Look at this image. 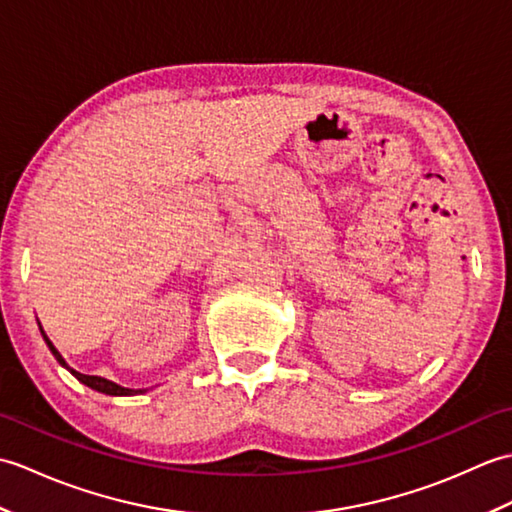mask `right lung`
Returning a JSON list of instances; mask_svg holds the SVG:
<instances>
[{"instance_id": "obj_1", "label": "right lung", "mask_w": 512, "mask_h": 512, "mask_svg": "<svg viewBox=\"0 0 512 512\" xmlns=\"http://www.w3.org/2000/svg\"><path fill=\"white\" fill-rule=\"evenodd\" d=\"M39 330H41L43 341H46V345L50 347L52 356L57 358L59 365H61V367H65V369H68V372H70V374H72L76 380H79V383L88 385V387H90V389H94V391H101V394H105V396H136V394H145V391H147V389H129V387H123V385L114 383V380H107V378H103V376H88V374H81V372H76V369H72L68 363H65V358L59 354L57 347L52 345V341L48 339V334L43 332L41 323H39Z\"/></svg>"}]
</instances>
